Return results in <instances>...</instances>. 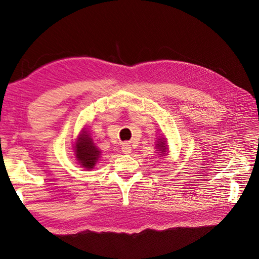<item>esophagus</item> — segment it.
<instances>
[{
  "instance_id": "34e87169",
  "label": "esophagus",
  "mask_w": 259,
  "mask_h": 259,
  "mask_svg": "<svg viewBox=\"0 0 259 259\" xmlns=\"http://www.w3.org/2000/svg\"><path fill=\"white\" fill-rule=\"evenodd\" d=\"M121 151L123 154H129L131 153V146L129 145V143H123L121 146Z\"/></svg>"
}]
</instances>
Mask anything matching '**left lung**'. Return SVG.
I'll list each match as a JSON object with an SVG mask.
<instances>
[{"label": "left lung", "instance_id": "8db88e82", "mask_svg": "<svg viewBox=\"0 0 259 259\" xmlns=\"http://www.w3.org/2000/svg\"><path fill=\"white\" fill-rule=\"evenodd\" d=\"M155 150L159 153L160 156H166L169 153V146H168V140L165 137H157L155 139Z\"/></svg>", "mask_w": 259, "mask_h": 259}]
</instances>
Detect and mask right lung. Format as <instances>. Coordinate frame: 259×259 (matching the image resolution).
I'll list each match as a JSON object with an SVG mask.
<instances>
[{"instance_id":"obj_1","label":"right lung","mask_w":259,"mask_h":259,"mask_svg":"<svg viewBox=\"0 0 259 259\" xmlns=\"http://www.w3.org/2000/svg\"><path fill=\"white\" fill-rule=\"evenodd\" d=\"M73 151L77 163L87 170L94 169L102 156V150L94 143L88 128H82L74 139Z\"/></svg>"}]
</instances>
